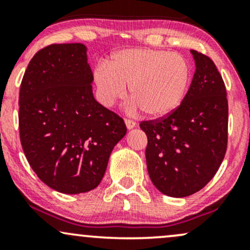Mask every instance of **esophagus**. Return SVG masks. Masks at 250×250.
<instances>
[{
	"instance_id": "1",
	"label": "esophagus",
	"mask_w": 250,
	"mask_h": 250,
	"mask_svg": "<svg viewBox=\"0 0 250 250\" xmlns=\"http://www.w3.org/2000/svg\"><path fill=\"white\" fill-rule=\"evenodd\" d=\"M125 125H127L128 129H133L135 125H136V123H135L133 120H130V119H125Z\"/></svg>"
}]
</instances>
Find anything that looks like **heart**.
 <instances>
[{"mask_svg":"<svg viewBox=\"0 0 250 250\" xmlns=\"http://www.w3.org/2000/svg\"><path fill=\"white\" fill-rule=\"evenodd\" d=\"M99 101L105 107L129 94L135 108L151 117L173 113L182 103L190 84L191 67L186 57L167 50L128 48L114 53L108 64L93 71Z\"/></svg>","mask_w":250,"mask_h":250,"instance_id":"heart-1","label":"heart"}]
</instances>
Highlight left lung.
<instances>
[{
    "mask_svg": "<svg viewBox=\"0 0 250 250\" xmlns=\"http://www.w3.org/2000/svg\"><path fill=\"white\" fill-rule=\"evenodd\" d=\"M190 53L196 69L182 103L167 116L140 125L148 137L149 177L171 197L189 196L205 187L219 170L228 143L225 82L208 56Z\"/></svg>",
    "mask_w": 250,
    "mask_h": 250,
    "instance_id": "left-lung-1",
    "label": "left lung"
}]
</instances>
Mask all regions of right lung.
Here are the masks:
<instances>
[{"label": "right lung", "instance_id": "obj_1", "mask_svg": "<svg viewBox=\"0 0 250 250\" xmlns=\"http://www.w3.org/2000/svg\"><path fill=\"white\" fill-rule=\"evenodd\" d=\"M91 83L87 47L63 43L37 51L20 88L25 157L43 183L63 194L96 188L127 133L121 117L96 101Z\"/></svg>", "mask_w": 250, "mask_h": 250}]
</instances>
